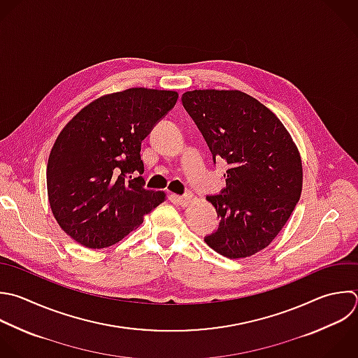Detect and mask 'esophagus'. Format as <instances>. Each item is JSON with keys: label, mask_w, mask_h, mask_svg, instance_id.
I'll return each instance as SVG.
<instances>
[{"label": "esophagus", "mask_w": 358, "mask_h": 358, "mask_svg": "<svg viewBox=\"0 0 358 358\" xmlns=\"http://www.w3.org/2000/svg\"><path fill=\"white\" fill-rule=\"evenodd\" d=\"M176 201H178L179 206L186 207L192 201V194L187 193V194H183V196H176Z\"/></svg>", "instance_id": "esophagus-1"}]
</instances>
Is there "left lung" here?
<instances>
[{
  "mask_svg": "<svg viewBox=\"0 0 358 358\" xmlns=\"http://www.w3.org/2000/svg\"><path fill=\"white\" fill-rule=\"evenodd\" d=\"M182 103L214 164L222 158L229 165L227 186L207 196L220 224L204 241L229 259L252 256L270 245L299 200L298 148L278 117L241 91L196 90L185 92Z\"/></svg>",
  "mask_w": 358,
  "mask_h": 358,
  "instance_id": "obj_1",
  "label": "left lung"
}]
</instances>
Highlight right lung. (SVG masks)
I'll use <instances>...</instances> for the list:
<instances>
[{
    "label": "right lung",
    "instance_id": "right-lung-1",
    "mask_svg": "<svg viewBox=\"0 0 358 358\" xmlns=\"http://www.w3.org/2000/svg\"><path fill=\"white\" fill-rule=\"evenodd\" d=\"M176 101L173 91L130 88L94 101L62 130L48 162V194L74 241L91 249L115 245L165 200L131 175H143L141 143Z\"/></svg>",
    "mask_w": 358,
    "mask_h": 358
}]
</instances>
